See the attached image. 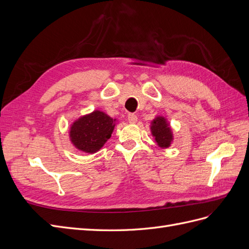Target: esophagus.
<instances>
[{
    "label": "esophagus",
    "mask_w": 249,
    "mask_h": 249,
    "mask_svg": "<svg viewBox=\"0 0 249 249\" xmlns=\"http://www.w3.org/2000/svg\"><path fill=\"white\" fill-rule=\"evenodd\" d=\"M127 119H129V123L135 124L137 122V115L134 114V113H130V114L127 115Z\"/></svg>",
    "instance_id": "1"
}]
</instances>
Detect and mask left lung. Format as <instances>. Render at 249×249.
<instances>
[{
  "label": "left lung",
  "mask_w": 249,
  "mask_h": 249,
  "mask_svg": "<svg viewBox=\"0 0 249 249\" xmlns=\"http://www.w3.org/2000/svg\"><path fill=\"white\" fill-rule=\"evenodd\" d=\"M152 132L158 144L161 147H168L172 139V135L166 120L163 117H157L152 125Z\"/></svg>",
  "instance_id": "obj_1"
}]
</instances>
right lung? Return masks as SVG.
Masks as SVG:
<instances>
[{
  "label": "right lung",
  "instance_id": "obj_1",
  "mask_svg": "<svg viewBox=\"0 0 249 249\" xmlns=\"http://www.w3.org/2000/svg\"><path fill=\"white\" fill-rule=\"evenodd\" d=\"M113 129V118L101 111H94L73 123L71 129V139L78 149L93 154L111 137Z\"/></svg>",
  "mask_w": 249,
  "mask_h": 249
}]
</instances>
